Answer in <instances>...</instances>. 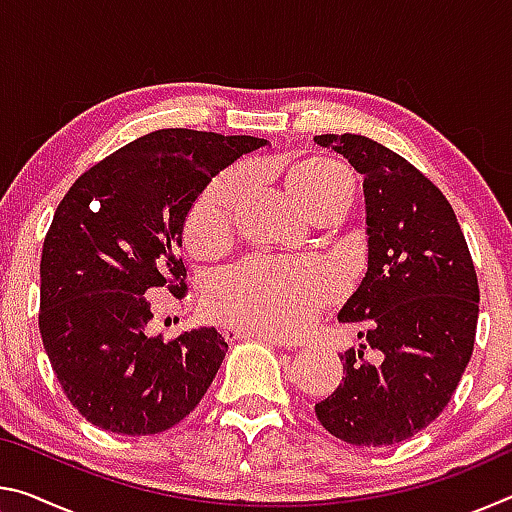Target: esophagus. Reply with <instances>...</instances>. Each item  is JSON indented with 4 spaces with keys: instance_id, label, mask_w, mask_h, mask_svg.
Returning a JSON list of instances; mask_svg holds the SVG:
<instances>
[{
    "instance_id": "esophagus-1",
    "label": "esophagus",
    "mask_w": 512,
    "mask_h": 512,
    "mask_svg": "<svg viewBox=\"0 0 512 512\" xmlns=\"http://www.w3.org/2000/svg\"><path fill=\"white\" fill-rule=\"evenodd\" d=\"M225 341H244V339H259L273 348H289V343H284L282 339H275V336H268L262 332H250V329H239V327H223L221 329Z\"/></svg>"
}]
</instances>
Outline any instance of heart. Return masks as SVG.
Returning <instances> with one entry per match:
<instances>
[{"label": "heart", "instance_id": "obj_1", "mask_svg": "<svg viewBox=\"0 0 512 512\" xmlns=\"http://www.w3.org/2000/svg\"><path fill=\"white\" fill-rule=\"evenodd\" d=\"M282 180L309 219L325 212L341 214L352 201V176L329 158L293 162ZM246 189V171L232 169L196 198L183 228L185 246L196 259H214L230 246ZM334 293V273L325 264L257 259L225 273L207 291L205 314L221 325L291 339L305 332Z\"/></svg>", "mask_w": 512, "mask_h": 512}]
</instances>
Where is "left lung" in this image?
Instances as JSON below:
<instances>
[{"label": "left lung", "instance_id": "left-lung-1", "mask_svg": "<svg viewBox=\"0 0 512 512\" xmlns=\"http://www.w3.org/2000/svg\"><path fill=\"white\" fill-rule=\"evenodd\" d=\"M363 178L368 271L339 311L366 323L357 350L339 354L343 384L316 404L332 436L381 447L413 438L452 400L470 363L479 284L461 225L427 176L370 137L316 135ZM366 347L376 361L362 359Z\"/></svg>", "mask_w": 512, "mask_h": 512}]
</instances>
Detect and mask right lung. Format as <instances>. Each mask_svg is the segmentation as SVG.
Returning a JSON list of instances; mask_svg holds the SVG:
<instances>
[{
	"instance_id": "1",
	"label": "right lung",
	"mask_w": 512,
	"mask_h": 512,
	"mask_svg": "<svg viewBox=\"0 0 512 512\" xmlns=\"http://www.w3.org/2000/svg\"><path fill=\"white\" fill-rule=\"evenodd\" d=\"M262 146L162 128L94 164L56 207L40 259V334L67 400L94 427L160 433L210 388L228 343L214 327L149 336L144 293L183 296L189 210L216 173Z\"/></svg>"
}]
</instances>
